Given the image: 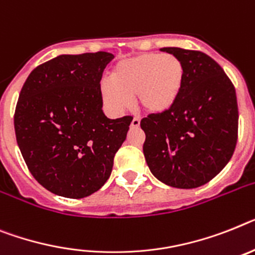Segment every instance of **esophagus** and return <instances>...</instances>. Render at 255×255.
Returning a JSON list of instances; mask_svg holds the SVG:
<instances>
[{
    "mask_svg": "<svg viewBox=\"0 0 255 255\" xmlns=\"http://www.w3.org/2000/svg\"><path fill=\"white\" fill-rule=\"evenodd\" d=\"M131 127H132V128H138V127H140V118H138V117H134L133 119H132Z\"/></svg>",
    "mask_w": 255,
    "mask_h": 255,
    "instance_id": "1",
    "label": "esophagus"
}]
</instances>
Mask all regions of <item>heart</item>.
Returning a JSON list of instances; mask_svg holds the SVG:
<instances>
[{
    "mask_svg": "<svg viewBox=\"0 0 255 255\" xmlns=\"http://www.w3.org/2000/svg\"><path fill=\"white\" fill-rule=\"evenodd\" d=\"M180 59L163 53H142L115 66L111 79L101 84L104 101L113 110L131 106L137 97L142 110L160 114L170 110L180 96L184 84Z\"/></svg>",
    "mask_w": 255,
    "mask_h": 255,
    "instance_id": "b5f03b06",
    "label": "heart"
}]
</instances>
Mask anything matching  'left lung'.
Masks as SVG:
<instances>
[{
	"label": "left lung",
	"mask_w": 255,
	"mask_h": 255,
	"mask_svg": "<svg viewBox=\"0 0 255 255\" xmlns=\"http://www.w3.org/2000/svg\"><path fill=\"white\" fill-rule=\"evenodd\" d=\"M180 59L184 84L170 110L141 119L142 146L151 174L192 189L209 183L232 158L237 142L236 91L223 68L198 50L162 48Z\"/></svg>",
	"instance_id": "1"
}]
</instances>
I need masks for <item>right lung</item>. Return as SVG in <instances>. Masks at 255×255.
<instances>
[{
    "label": "right lung",
    "instance_id": "1",
    "mask_svg": "<svg viewBox=\"0 0 255 255\" xmlns=\"http://www.w3.org/2000/svg\"><path fill=\"white\" fill-rule=\"evenodd\" d=\"M106 51L62 54L37 66L15 108L16 142L32 176L51 193L83 198L110 177L132 117L109 119L100 81Z\"/></svg>",
    "mask_w": 255,
    "mask_h": 255
}]
</instances>
